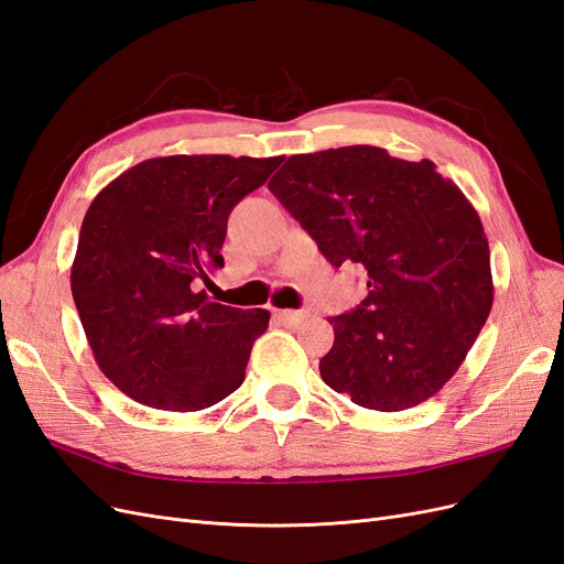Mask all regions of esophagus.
<instances>
[{"label": "esophagus", "instance_id": "1", "mask_svg": "<svg viewBox=\"0 0 564 564\" xmlns=\"http://www.w3.org/2000/svg\"><path fill=\"white\" fill-rule=\"evenodd\" d=\"M275 317L284 324V327H299V324L305 319V313H301V311H275Z\"/></svg>", "mask_w": 564, "mask_h": 564}]
</instances>
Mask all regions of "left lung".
Instances as JSON below:
<instances>
[{"label":"left lung","mask_w":564,"mask_h":564,"mask_svg":"<svg viewBox=\"0 0 564 564\" xmlns=\"http://www.w3.org/2000/svg\"><path fill=\"white\" fill-rule=\"evenodd\" d=\"M332 265L360 263L369 294L329 317L324 383L360 406L402 412L433 398L485 327L489 245L466 195L431 160L373 145L292 155L268 183Z\"/></svg>","instance_id":"left-lung-1"}]
</instances>
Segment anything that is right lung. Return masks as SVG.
Segmentation results:
<instances>
[{"instance_id": "add662e5", "label": "right lung", "mask_w": 564, "mask_h": 564, "mask_svg": "<svg viewBox=\"0 0 564 564\" xmlns=\"http://www.w3.org/2000/svg\"><path fill=\"white\" fill-rule=\"evenodd\" d=\"M282 158L172 155L131 166L96 195L82 220L70 286L106 377L131 400L199 412L242 386L270 313L204 292L224 268L235 204Z\"/></svg>"}]
</instances>
